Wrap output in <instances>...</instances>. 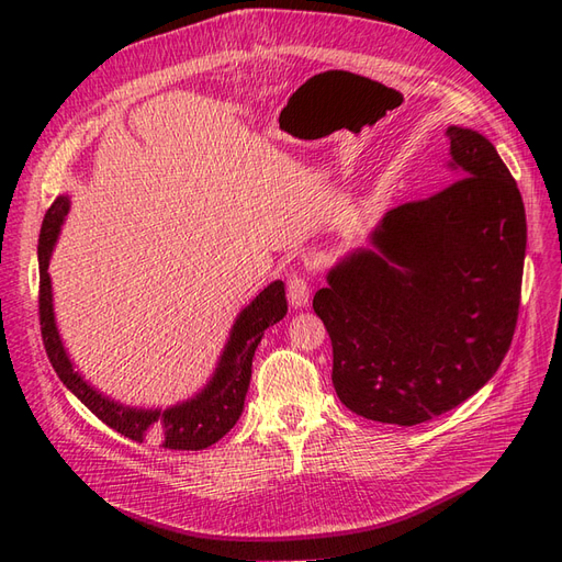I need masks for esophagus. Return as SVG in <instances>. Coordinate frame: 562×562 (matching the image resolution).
<instances>
[{
    "label": "esophagus",
    "instance_id": "obj_1",
    "mask_svg": "<svg viewBox=\"0 0 562 562\" xmlns=\"http://www.w3.org/2000/svg\"><path fill=\"white\" fill-rule=\"evenodd\" d=\"M310 281L304 279L302 274H293L288 279V302H291L293 310H302L310 304Z\"/></svg>",
    "mask_w": 562,
    "mask_h": 562
}]
</instances>
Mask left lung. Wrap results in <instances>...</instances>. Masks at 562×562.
<instances>
[{"instance_id":"left-lung-1","label":"left lung","mask_w":562,"mask_h":562,"mask_svg":"<svg viewBox=\"0 0 562 562\" xmlns=\"http://www.w3.org/2000/svg\"><path fill=\"white\" fill-rule=\"evenodd\" d=\"M454 180L391 209L314 295L333 384L351 413L413 427L464 403L512 347L527 244L518 184L495 145L448 126Z\"/></svg>"}]
</instances>
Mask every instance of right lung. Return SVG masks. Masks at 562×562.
Wrapping results in <instances>:
<instances>
[{"instance_id": "right-lung-1", "label": "right lung", "mask_w": 562, "mask_h": 562, "mask_svg": "<svg viewBox=\"0 0 562 562\" xmlns=\"http://www.w3.org/2000/svg\"><path fill=\"white\" fill-rule=\"evenodd\" d=\"M70 211V196H58L48 209L40 234V321L48 361L58 372L60 382L103 419L110 429L131 440H151L168 450H203L217 443L244 413L246 391L250 384L252 356L269 326L279 323L285 312V285L271 281L265 291L255 295L236 316L223 353L209 382L194 396L168 407H138L119 403L98 391L75 368L67 353L54 312V288H50L48 262L58 244L65 215Z\"/></svg>"}]
</instances>
